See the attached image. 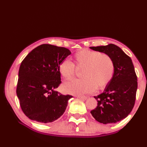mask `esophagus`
<instances>
[{"mask_svg":"<svg viewBox=\"0 0 147 147\" xmlns=\"http://www.w3.org/2000/svg\"><path fill=\"white\" fill-rule=\"evenodd\" d=\"M76 97L78 98H80V99H82V100H86L87 98H88V97L86 96H80V95H76L75 96Z\"/></svg>","mask_w":147,"mask_h":147,"instance_id":"1","label":"esophagus"}]
</instances>
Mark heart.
<instances>
[{
    "label": "heart",
    "mask_w": 147,
    "mask_h": 147,
    "mask_svg": "<svg viewBox=\"0 0 147 147\" xmlns=\"http://www.w3.org/2000/svg\"><path fill=\"white\" fill-rule=\"evenodd\" d=\"M74 63L65 59L59 65L58 70L65 80H70L75 74L74 65L82 67V78L74 79L65 83L62 89L66 93L86 94L96 89L102 90L110 83L115 71L113 59L106 54L88 49L77 51L73 56Z\"/></svg>",
    "instance_id": "heart-1"
}]
</instances>
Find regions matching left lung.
I'll return each mask as SVG.
<instances>
[{"label": "left lung", "instance_id": "left-lung-1", "mask_svg": "<svg viewBox=\"0 0 147 147\" xmlns=\"http://www.w3.org/2000/svg\"><path fill=\"white\" fill-rule=\"evenodd\" d=\"M95 51L108 54L113 59V78L102 93L94 96L97 106L91 111L96 121L103 124L116 123L126 118L135 104L138 79L131 58L114 44L91 47Z\"/></svg>", "mask_w": 147, "mask_h": 147}]
</instances>
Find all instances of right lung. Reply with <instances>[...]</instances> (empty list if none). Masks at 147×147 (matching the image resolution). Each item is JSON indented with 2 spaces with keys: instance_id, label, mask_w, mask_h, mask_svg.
Wrapping results in <instances>:
<instances>
[{
  "instance_id": "add662e5",
  "label": "right lung",
  "mask_w": 147,
  "mask_h": 147,
  "mask_svg": "<svg viewBox=\"0 0 147 147\" xmlns=\"http://www.w3.org/2000/svg\"><path fill=\"white\" fill-rule=\"evenodd\" d=\"M71 54L65 47L43 44L21 62L16 93L22 110L30 119L52 123L65 112L73 96L54 89L61 82L59 65Z\"/></svg>"
}]
</instances>
